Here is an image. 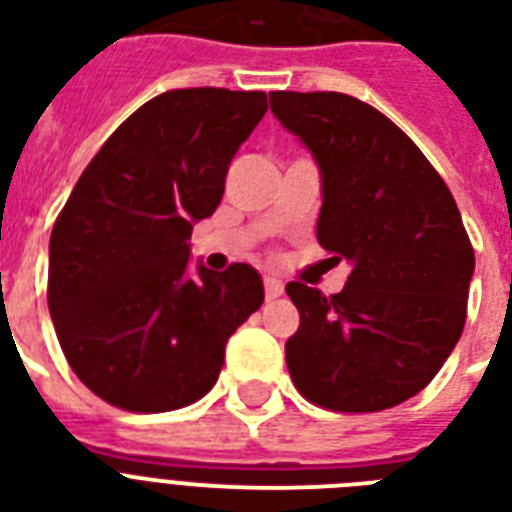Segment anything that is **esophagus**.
<instances>
[{
  "label": "esophagus",
  "mask_w": 512,
  "mask_h": 512,
  "mask_svg": "<svg viewBox=\"0 0 512 512\" xmlns=\"http://www.w3.org/2000/svg\"><path fill=\"white\" fill-rule=\"evenodd\" d=\"M284 295V284H281L276 276H265V297L268 300H276V297Z\"/></svg>",
  "instance_id": "1"
}]
</instances>
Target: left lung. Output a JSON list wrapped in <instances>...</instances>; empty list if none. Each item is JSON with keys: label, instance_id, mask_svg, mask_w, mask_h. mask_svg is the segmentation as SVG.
I'll list each match as a JSON object with an SVG mask.
<instances>
[{"label": "left lung", "instance_id": "obj_1", "mask_svg": "<svg viewBox=\"0 0 512 512\" xmlns=\"http://www.w3.org/2000/svg\"><path fill=\"white\" fill-rule=\"evenodd\" d=\"M321 175L316 239L348 260L337 295L289 281L287 366L308 401L380 412L420 393L465 327L476 255L446 183L377 108L342 92H271Z\"/></svg>", "mask_w": 512, "mask_h": 512}]
</instances>
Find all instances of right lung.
I'll return each mask as SVG.
<instances>
[{"instance_id":"add662e5","label":"right lung","mask_w":512,"mask_h":512,"mask_svg":"<svg viewBox=\"0 0 512 512\" xmlns=\"http://www.w3.org/2000/svg\"><path fill=\"white\" fill-rule=\"evenodd\" d=\"M265 111V92L156 95L103 143L55 220L52 324L76 377L108 404L154 414L199 401L228 337L263 305L252 265L193 268L188 239Z\"/></svg>"}]
</instances>
